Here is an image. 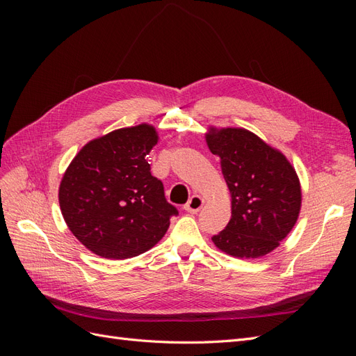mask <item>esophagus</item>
<instances>
[{"label":"esophagus","instance_id":"obj_1","mask_svg":"<svg viewBox=\"0 0 356 356\" xmlns=\"http://www.w3.org/2000/svg\"><path fill=\"white\" fill-rule=\"evenodd\" d=\"M203 203H204V200L200 196L195 195V196L190 197V200L187 202V204H186L184 208H186V211H188L191 213H196V212H199L202 209Z\"/></svg>","mask_w":356,"mask_h":356}]
</instances>
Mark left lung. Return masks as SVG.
Segmentation results:
<instances>
[{
  "mask_svg": "<svg viewBox=\"0 0 356 356\" xmlns=\"http://www.w3.org/2000/svg\"><path fill=\"white\" fill-rule=\"evenodd\" d=\"M207 143L221 160L232 195V218L212 242L238 258L272 252L293 230L300 213L296 169L281 152L246 129L209 127Z\"/></svg>",
  "mask_w": 356,
  "mask_h": 356,
  "instance_id": "1",
  "label": "left lung"
}]
</instances>
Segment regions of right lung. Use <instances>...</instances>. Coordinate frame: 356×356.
<instances>
[{"label":"right lung","mask_w":356,"mask_h":356,"mask_svg":"<svg viewBox=\"0 0 356 356\" xmlns=\"http://www.w3.org/2000/svg\"><path fill=\"white\" fill-rule=\"evenodd\" d=\"M157 139L147 123L117 129L86 144L63 174V220L93 254L111 260L143 254L163 238L178 213L145 159Z\"/></svg>","instance_id":"add662e5"}]
</instances>
